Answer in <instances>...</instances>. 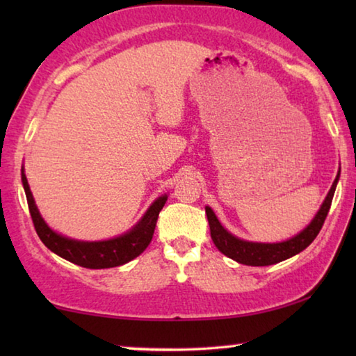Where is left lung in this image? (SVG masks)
Segmentation results:
<instances>
[{"label": "left lung", "mask_w": 356, "mask_h": 356, "mask_svg": "<svg viewBox=\"0 0 356 356\" xmlns=\"http://www.w3.org/2000/svg\"><path fill=\"white\" fill-rule=\"evenodd\" d=\"M337 180H339V172H337V176L333 185H331L327 197H325L321 210H318L317 215L314 216V220L311 221V225L291 240H286V242L281 243L245 242V240L237 238L234 237L232 234H229L226 229L220 225L213 210L210 207H206L210 226V237H212L215 246L222 252V254L234 259V261L238 264L251 265V267H264V265H273L281 261H286V259L298 254L300 251L308 248L312 243V240L317 237V234L321 232L325 218H327V215L330 212Z\"/></svg>", "instance_id": "left-lung-1"}]
</instances>
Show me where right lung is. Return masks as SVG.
<instances>
[{"instance_id": "obj_1", "label": "right lung", "mask_w": 356, "mask_h": 356, "mask_svg": "<svg viewBox=\"0 0 356 356\" xmlns=\"http://www.w3.org/2000/svg\"><path fill=\"white\" fill-rule=\"evenodd\" d=\"M22 182L26 193V201L31 213L33 225L39 238L44 242L48 250L56 252L58 256L64 257L65 261L74 262L84 268H111L119 267L130 262L131 259L140 256L147 248L150 240L154 237L155 225L159 220L160 210L163 209L168 196H161L156 200L150 209L143 216V220L131 229L130 232L124 234L118 238L105 240V242H78L67 237H63L51 231L47 222L42 220L38 207L34 204V197L29 190L25 172L22 170Z\"/></svg>"}]
</instances>
